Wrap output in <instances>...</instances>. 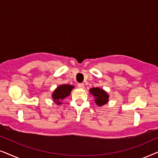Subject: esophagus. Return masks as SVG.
Wrapping results in <instances>:
<instances>
[{
  "mask_svg": "<svg viewBox=\"0 0 158 158\" xmlns=\"http://www.w3.org/2000/svg\"><path fill=\"white\" fill-rule=\"evenodd\" d=\"M78 87L80 88V89H84V88H85V85H84L83 83L78 84Z\"/></svg>",
  "mask_w": 158,
  "mask_h": 158,
  "instance_id": "obj_1",
  "label": "esophagus"
}]
</instances>
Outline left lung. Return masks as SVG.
I'll return each mask as SVG.
<instances>
[{"instance_id": "obj_1", "label": "left lung", "mask_w": 158, "mask_h": 158, "mask_svg": "<svg viewBox=\"0 0 158 158\" xmlns=\"http://www.w3.org/2000/svg\"><path fill=\"white\" fill-rule=\"evenodd\" d=\"M89 92L94 96V102L98 106H103L109 101V94L106 91L100 87H92L89 89Z\"/></svg>"}]
</instances>
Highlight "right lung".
<instances>
[{
	"label": "right lung",
	"instance_id": "1",
	"mask_svg": "<svg viewBox=\"0 0 158 158\" xmlns=\"http://www.w3.org/2000/svg\"><path fill=\"white\" fill-rule=\"evenodd\" d=\"M74 86L70 85H60L57 87L52 94V98L55 103L58 106L63 104L62 100L69 96Z\"/></svg>",
	"mask_w": 158,
	"mask_h": 158
}]
</instances>
